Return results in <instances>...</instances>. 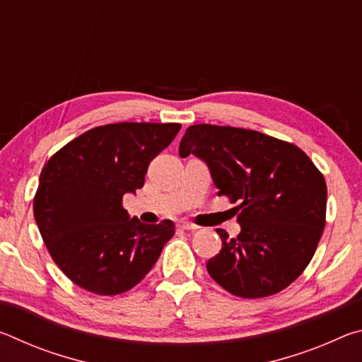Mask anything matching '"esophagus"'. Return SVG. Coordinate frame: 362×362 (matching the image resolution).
Wrapping results in <instances>:
<instances>
[{
	"label": "esophagus",
	"instance_id": "1",
	"mask_svg": "<svg viewBox=\"0 0 362 362\" xmlns=\"http://www.w3.org/2000/svg\"><path fill=\"white\" fill-rule=\"evenodd\" d=\"M179 226H180L182 230H188V231H189V230L193 231V230L198 228V226L193 225V223H189V222H180V223H179Z\"/></svg>",
	"mask_w": 362,
	"mask_h": 362
}]
</instances>
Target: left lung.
I'll list each match as a JSON object with an SVG mask.
<instances>
[{
	"label": "left lung",
	"mask_w": 362,
	"mask_h": 362,
	"mask_svg": "<svg viewBox=\"0 0 362 362\" xmlns=\"http://www.w3.org/2000/svg\"><path fill=\"white\" fill-rule=\"evenodd\" d=\"M203 159L218 196H228L241 233L222 238L207 272L233 296L260 298L293 283L313 259L326 225L327 187L313 161L293 144L231 126L194 124L179 155Z\"/></svg>",
	"instance_id": "obj_1"
}]
</instances>
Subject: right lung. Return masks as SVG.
I'll use <instances>...</instances> for the list:
<instances>
[{
    "label": "right lung",
    "instance_id": "add662e5",
    "mask_svg": "<svg viewBox=\"0 0 362 362\" xmlns=\"http://www.w3.org/2000/svg\"><path fill=\"white\" fill-rule=\"evenodd\" d=\"M179 122H116L73 139L45 164L33 214L52 260L76 286L116 296L145 278L174 236L170 220L129 218L122 196L144 187Z\"/></svg>",
    "mask_w": 362,
    "mask_h": 362
}]
</instances>
